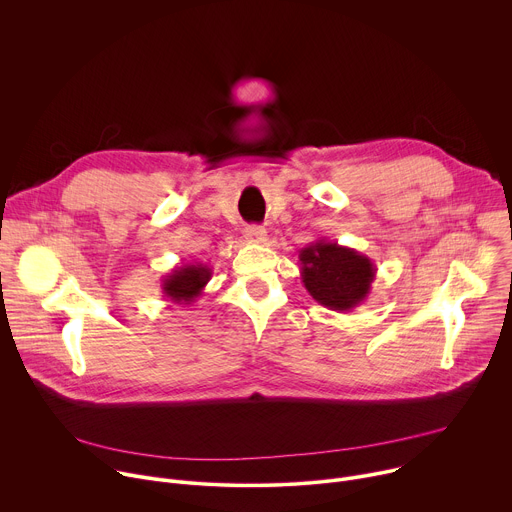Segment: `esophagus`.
Masks as SVG:
<instances>
[{
    "label": "esophagus",
    "mask_w": 512,
    "mask_h": 512,
    "mask_svg": "<svg viewBox=\"0 0 512 512\" xmlns=\"http://www.w3.org/2000/svg\"><path fill=\"white\" fill-rule=\"evenodd\" d=\"M245 239L251 241V243H263L267 239V231L259 225H253V227H247L245 229Z\"/></svg>",
    "instance_id": "34e87169"
}]
</instances>
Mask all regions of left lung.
I'll list each match as a JSON object with an SVG mask.
<instances>
[{"mask_svg": "<svg viewBox=\"0 0 512 512\" xmlns=\"http://www.w3.org/2000/svg\"><path fill=\"white\" fill-rule=\"evenodd\" d=\"M300 273L308 294L320 306L350 312L371 294L377 267L356 249L320 239L300 251Z\"/></svg>", "mask_w": 512, "mask_h": 512, "instance_id": "left-lung-1", "label": "left lung"}]
</instances>
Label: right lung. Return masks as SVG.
<instances>
[{
	"mask_svg": "<svg viewBox=\"0 0 512 512\" xmlns=\"http://www.w3.org/2000/svg\"><path fill=\"white\" fill-rule=\"evenodd\" d=\"M212 277V267L206 263H186L174 267L162 279V294L172 304H192Z\"/></svg>",
	"mask_w": 512,
	"mask_h": 512,
	"instance_id": "obj_1",
	"label": "right lung"
}]
</instances>
